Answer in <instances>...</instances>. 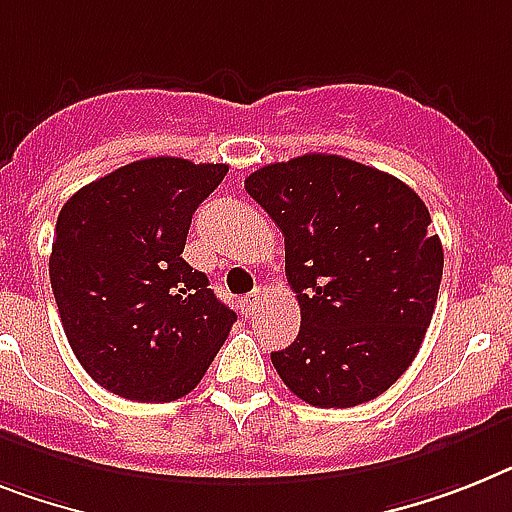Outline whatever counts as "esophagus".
Masks as SVG:
<instances>
[{"mask_svg":"<svg viewBox=\"0 0 512 512\" xmlns=\"http://www.w3.org/2000/svg\"><path fill=\"white\" fill-rule=\"evenodd\" d=\"M261 301H264V290H253L251 295H246V298H243V311H246V316L259 314Z\"/></svg>","mask_w":512,"mask_h":512,"instance_id":"34e87169","label":"esophagus"}]
</instances>
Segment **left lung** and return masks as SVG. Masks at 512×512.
<instances>
[{"instance_id":"1","label":"left lung","mask_w":512,"mask_h":512,"mask_svg":"<svg viewBox=\"0 0 512 512\" xmlns=\"http://www.w3.org/2000/svg\"><path fill=\"white\" fill-rule=\"evenodd\" d=\"M285 235L301 306L293 345L272 353L287 390L319 408L379 398L416 358L445 253L432 217L398 177L335 154H303L246 177Z\"/></svg>"}]
</instances>
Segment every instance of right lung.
Instances as JSON below:
<instances>
[{
  "instance_id": "right-lung-1",
  "label": "right lung",
  "mask_w": 512,
  "mask_h": 512,
  "mask_svg": "<svg viewBox=\"0 0 512 512\" xmlns=\"http://www.w3.org/2000/svg\"><path fill=\"white\" fill-rule=\"evenodd\" d=\"M227 164L151 156L83 185L54 230L49 277L88 377L138 403H170L204 379L235 311L183 259L190 219Z\"/></svg>"
}]
</instances>
